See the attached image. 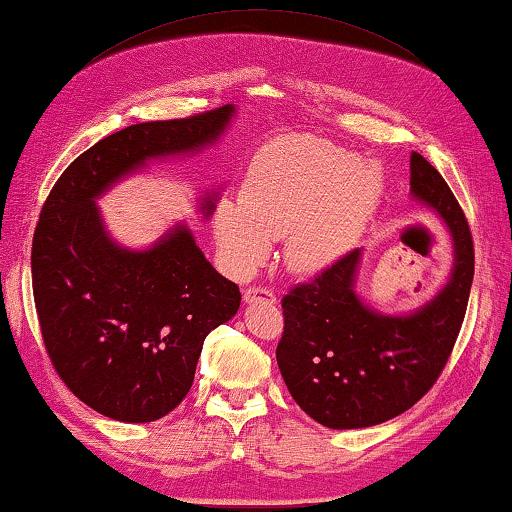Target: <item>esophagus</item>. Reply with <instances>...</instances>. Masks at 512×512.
Segmentation results:
<instances>
[{"mask_svg":"<svg viewBox=\"0 0 512 512\" xmlns=\"http://www.w3.org/2000/svg\"><path fill=\"white\" fill-rule=\"evenodd\" d=\"M242 301L245 303H270V306H274L276 294L267 288H247L245 292H242Z\"/></svg>","mask_w":512,"mask_h":512,"instance_id":"esophagus-1","label":"esophagus"}]
</instances>
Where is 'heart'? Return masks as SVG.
<instances>
[{"label": "heart", "mask_w": 512, "mask_h": 512, "mask_svg": "<svg viewBox=\"0 0 512 512\" xmlns=\"http://www.w3.org/2000/svg\"><path fill=\"white\" fill-rule=\"evenodd\" d=\"M380 170L308 134L276 137L251 157L240 202L215 211V238L233 272H249L283 238V263L317 274L355 247L382 200Z\"/></svg>", "instance_id": "b5f03b06"}]
</instances>
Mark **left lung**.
Here are the masks:
<instances>
[{
  "mask_svg": "<svg viewBox=\"0 0 512 512\" xmlns=\"http://www.w3.org/2000/svg\"><path fill=\"white\" fill-rule=\"evenodd\" d=\"M409 168L411 195L441 215L452 236V274L436 297L409 315L371 308L355 290L362 249H353L281 301L285 326L276 362L294 402L330 429L373 427L414 407L441 375L468 308V220L423 155L411 152Z\"/></svg>",
  "mask_w": 512,
  "mask_h": 512,
  "instance_id": "1",
  "label": "left lung"
}]
</instances>
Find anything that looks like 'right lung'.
Returning a JSON list of instances; mask_svg holds the SVG:
<instances>
[{
  "label": "right lung",
  "instance_id": "add662e5",
  "mask_svg": "<svg viewBox=\"0 0 512 512\" xmlns=\"http://www.w3.org/2000/svg\"><path fill=\"white\" fill-rule=\"evenodd\" d=\"M233 105L137 123L69 164L42 206L31 274L44 348L76 398L121 423H150L186 398L202 344L240 308V290L177 222L148 249L110 238L96 206L150 159L200 152L227 130ZM218 193H206L209 218Z\"/></svg>",
  "mask_w": 512,
  "mask_h": 512
}]
</instances>
